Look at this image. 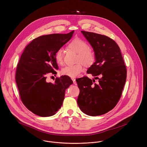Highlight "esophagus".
I'll return each mask as SVG.
<instances>
[{"mask_svg": "<svg viewBox=\"0 0 147 147\" xmlns=\"http://www.w3.org/2000/svg\"><path fill=\"white\" fill-rule=\"evenodd\" d=\"M72 81H73V82H74V84H75V85H76V84H77V83H76V79H75L72 78Z\"/></svg>", "mask_w": 147, "mask_h": 147, "instance_id": "obj_1", "label": "esophagus"}]
</instances>
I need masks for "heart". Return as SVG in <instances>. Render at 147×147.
Returning a JSON list of instances; mask_svg holds the SVG:
<instances>
[{"instance_id":"1","label":"heart","mask_w":147,"mask_h":147,"mask_svg":"<svg viewBox=\"0 0 147 147\" xmlns=\"http://www.w3.org/2000/svg\"><path fill=\"white\" fill-rule=\"evenodd\" d=\"M68 47L78 53L77 58L78 62H82L84 65L88 66L92 64L94 60V54L93 50L88 47V44L85 41L80 38H75L69 43ZM55 58L57 63L59 65H62L63 61V51L59 49L55 53ZM84 67L81 62L74 65H68L65 66L62 69V74L63 75L70 78H76L83 71Z\"/></svg>"}]
</instances>
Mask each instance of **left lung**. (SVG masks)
Segmentation results:
<instances>
[{"label": "left lung", "mask_w": 147, "mask_h": 147, "mask_svg": "<svg viewBox=\"0 0 147 147\" xmlns=\"http://www.w3.org/2000/svg\"><path fill=\"white\" fill-rule=\"evenodd\" d=\"M81 32L92 47L96 60L86 72L98 82L93 84L95 80L86 76L76 79L80 89L77 102L85 114L101 115L112 110L119 100L126 83V65L119 47L111 38L93 32Z\"/></svg>", "instance_id": "8db88e82"}]
</instances>
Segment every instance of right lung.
I'll return each instance as SVG.
<instances>
[{
    "mask_svg": "<svg viewBox=\"0 0 147 147\" xmlns=\"http://www.w3.org/2000/svg\"><path fill=\"white\" fill-rule=\"evenodd\" d=\"M74 32L38 37L26 46L21 55L16 82L21 101L34 114L43 117L55 114L63 104L65 90L73 83L65 75L57 78L54 83L46 79L49 73L57 74L55 53L69 41Z\"/></svg>",
    "mask_w": 147,
    "mask_h": 147,
    "instance_id": "1",
    "label": "right lung"
}]
</instances>
